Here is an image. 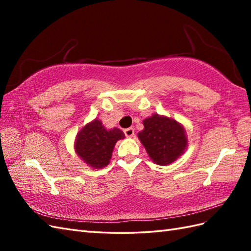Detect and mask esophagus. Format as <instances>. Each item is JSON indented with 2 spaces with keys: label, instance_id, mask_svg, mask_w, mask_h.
I'll return each instance as SVG.
<instances>
[{
  "label": "esophagus",
  "instance_id": "esophagus-1",
  "mask_svg": "<svg viewBox=\"0 0 251 251\" xmlns=\"http://www.w3.org/2000/svg\"><path fill=\"white\" fill-rule=\"evenodd\" d=\"M124 134H125V136H126V137L130 138V137H132V136L135 135V129L132 128V127H129V128H126V129H124Z\"/></svg>",
  "mask_w": 251,
  "mask_h": 251
}]
</instances>
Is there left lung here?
<instances>
[{
    "label": "left lung",
    "mask_w": 251,
    "mask_h": 251,
    "mask_svg": "<svg viewBox=\"0 0 251 251\" xmlns=\"http://www.w3.org/2000/svg\"><path fill=\"white\" fill-rule=\"evenodd\" d=\"M143 126L138 138L155 164H172L184 153L188 139L183 126L176 120L153 114L143 121Z\"/></svg>",
    "instance_id": "left-lung-1"
}]
</instances>
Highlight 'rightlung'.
<instances>
[{
  "label": "right lung",
  "mask_w": 251,
  "mask_h": 251,
  "mask_svg": "<svg viewBox=\"0 0 251 251\" xmlns=\"http://www.w3.org/2000/svg\"><path fill=\"white\" fill-rule=\"evenodd\" d=\"M124 138L121 129H106L101 121L95 119L77 132L74 149L88 166L100 169L110 163L115 143Z\"/></svg>",
  "instance_id": "1"
}]
</instances>
